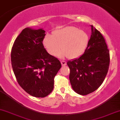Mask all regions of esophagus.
<instances>
[{"label":"esophagus","instance_id":"1","mask_svg":"<svg viewBox=\"0 0 120 120\" xmlns=\"http://www.w3.org/2000/svg\"><path fill=\"white\" fill-rule=\"evenodd\" d=\"M61 65L63 67V66L66 65V64H67V63H66V62L64 61H61Z\"/></svg>","mask_w":120,"mask_h":120}]
</instances>
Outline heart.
<instances>
[{"instance_id": "b5f03b06", "label": "heart", "mask_w": 120, "mask_h": 120, "mask_svg": "<svg viewBox=\"0 0 120 120\" xmlns=\"http://www.w3.org/2000/svg\"><path fill=\"white\" fill-rule=\"evenodd\" d=\"M89 43V37L85 31L74 26H67L55 30L52 36L47 35L43 45L49 54L73 59L82 55Z\"/></svg>"}]
</instances>
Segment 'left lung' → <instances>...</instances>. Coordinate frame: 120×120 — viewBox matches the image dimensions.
<instances>
[{
	"label": "left lung",
	"mask_w": 120,
	"mask_h": 120,
	"mask_svg": "<svg viewBox=\"0 0 120 120\" xmlns=\"http://www.w3.org/2000/svg\"><path fill=\"white\" fill-rule=\"evenodd\" d=\"M91 35L82 55L67 62L69 80L75 93L86 95L97 90L105 79L109 66V52L102 34L93 25Z\"/></svg>",
	"instance_id": "8db88e82"
}]
</instances>
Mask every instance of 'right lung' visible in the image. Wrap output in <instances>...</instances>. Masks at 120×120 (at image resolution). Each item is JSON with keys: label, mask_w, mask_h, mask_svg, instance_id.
Here are the masks:
<instances>
[{"label": "right lung", "mask_w": 120, "mask_h": 120, "mask_svg": "<svg viewBox=\"0 0 120 120\" xmlns=\"http://www.w3.org/2000/svg\"><path fill=\"white\" fill-rule=\"evenodd\" d=\"M45 31L26 27L15 40L11 64L17 82L30 95L44 98L52 91L54 78L61 67L43 45Z\"/></svg>", "instance_id": "1"}]
</instances>
